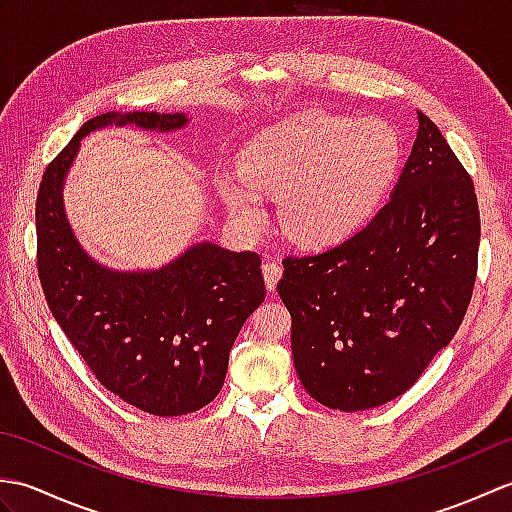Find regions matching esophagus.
Here are the masks:
<instances>
[{
	"instance_id": "obj_1",
	"label": "esophagus",
	"mask_w": 512,
	"mask_h": 512,
	"mask_svg": "<svg viewBox=\"0 0 512 512\" xmlns=\"http://www.w3.org/2000/svg\"><path fill=\"white\" fill-rule=\"evenodd\" d=\"M262 270H264L266 288H268V290H275V288H277V281H279V277H281V264L275 262V259H266Z\"/></svg>"
}]
</instances>
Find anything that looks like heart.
<instances>
[{"label":"heart","instance_id":"heart-1","mask_svg":"<svg viewBox=\"0 0 512 512\" xmlns=\"http://www.w3.org/2000/svg\"><path fill=\"white\" fill-rule=\"evenodd\" d=\"M400 158V136L385 121L310 112L250 140L242 151V176H222L220 193L248 233L266 224L254 189L281 195L284 231L303 246H330L376 213Z\"/></svg>","mask_w":512,"mask_h":512}]
</instances>
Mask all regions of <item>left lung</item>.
<instances>
[{
  "label": "left lung",
  "instance_id": "obj_1",
  "mask_svg": "<svg viewBox=\"0 0 512 512\" xmlns=\"http://www.w3.org/2000/svg\"><path fill=\"white\" fill-rule=\"evenodd\" d=\"M418 136L372 222L317 255L286 257L277 284L292 358L321 405L363 411L398 398L458 332L477 275L473 180L440 129Z\"/></svg>",
  "mask_w": 512,
  "mask_h": 512
}]
</instances>
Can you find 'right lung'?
<instances>
[{
    "instance_id": "right-lung-1",
    "label": "right lung",
    "mask_w": 512,
    "mask_h": 512,
    "mask_svg": "<svg viewBox=\"0 0 512 512\" xmlns=\"http://www.w3.org/2000/svg\"><path fill=\"white\" fill-rule=\"evenodd\" d=\"M107 125L173 132L187 116L107 112L79 129L39 184V281L52 317L107 391L154 416H184L220 394L228 352L266 297L262 259L202 242L160 270L118 273L85 255L61 189L81 138Z\"/></svg>"
}]
</instances>
